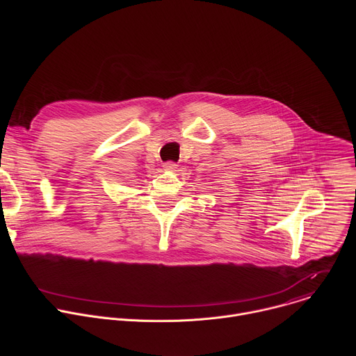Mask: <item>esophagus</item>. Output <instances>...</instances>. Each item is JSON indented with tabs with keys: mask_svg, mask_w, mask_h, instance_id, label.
<instances>
[{
	"mask_svg": "<svg viewBox=\"0 0 356 356\" xmlns=\"http://www.w3.org/2000/svg\"><path fill=\"white\" fill-rule=\"evenodd\" d=\"M163 168H165V170H175V169H177V163L166 162V163H163Z\"/></svg>",
	"mask_w": 356,
	"mask_h": 356,
	"instance_id": "esophagus-1",
	"label": "esophagus"
}]
</instances>
